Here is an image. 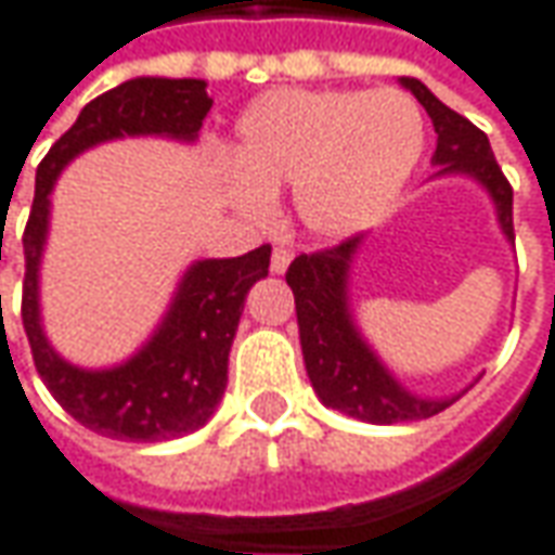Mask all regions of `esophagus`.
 <instances>
[{
	"mask_svg": "<svg viewBox=\"0 0 555 555\" xmlns=\"http://www.w3.org/2000/svg\"><path fill=\"white\" fill-rule=\"evenodd\" d=\"M288 263H292V251H288V248H276L273 258H270V270H273V273H285Z\"/></svg>",
	"mask_w": 555,
	"mask_h": 555,
	"instance_id": "esophagus-1",
	"label": "esophagus"
}]
</instances>
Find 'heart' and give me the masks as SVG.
Wrapping results in <instances>:
<instances>
[{
	"instance_id": "b5f03b06",
	"label": "heart",
	"mask_w": 555,
	"mask_h": 555,
	"mask_svg": "<svg viewBox=\"0 0 555 555\" xmlns=\"http://www.w3.org/2000/svg\"><path fill=\"white\" fill-rule=\"evenodd\" d=\"M424 144V113L399 88L267 91L236 122L227 199L263 218L273 193L295 190L304 230L344 240L390 211Z\"/></svg>"
}]
</instances>
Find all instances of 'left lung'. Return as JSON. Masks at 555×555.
<instances>
[{"label": "left lung", "mask_w": 555, "mask_h": 555, "mask_svg": "<svg viewBox=\"0 0 555 555\" xmlns=\"http://www.w3.org/2000/svg\"><path fill=\"white\" fill-rule=\"evenodd\" d=\"M399 86L409 88L421 101L436 128L433 178L464 175L479 183L494 202L501 233L506 242H513V190L494 163L486 131H479L461 113L449 109L424 82L402 76ZM359 248L362 236H353L335 248L300 255L285 273V282L295 292L300 350L310 384L322 405L365 424H402L433 417L449 409L451 402H457L467 390L436 399L417 396L405 390L399 377L380 362V356L374 353L372 344L359 332L350 307V267Z\"/></svg>", "instance_id": "1"}]
</instances>
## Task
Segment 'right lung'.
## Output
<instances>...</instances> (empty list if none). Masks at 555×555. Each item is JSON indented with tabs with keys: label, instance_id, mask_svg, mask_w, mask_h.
Wrapping results in <instances>:
<instances>
[{
	"label": "right lung",
	"instance_id": "add662e5",
	"mask_svg": "<svg viewBox=\"0 0 555 555\" xmlns=\"http://www.w3.org/2000/svg\"><path fill=\"white\" fill-rule=\"evenodd\" d=\"M211 98L202 79L138 76L94 98L36 168V196L24 230V332L51 396L88 430L125 442H165L199 430L227 390V362L248 288L270 270V245L242 258L193 260L156 332L109 369H79L51 347L39 310V267L51 223V190L76 156L122 138L193 144Z\"/></svg>",
	"mask_w": 555,
	"mask_h": 555
}]
</instances>
